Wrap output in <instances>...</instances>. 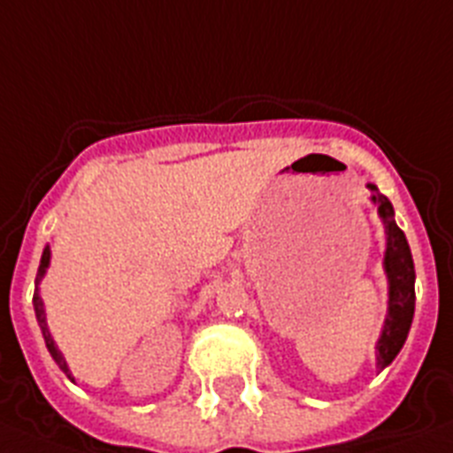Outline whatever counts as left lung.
<instances>
[{
    "instance_id": "1",
    "label": "left lung",
    "mask_w": 453,
    "mask_h": 453,
    "mask_svg": "<svg viewBox=\"0 0 453 453\" xmlns=\"http://www.w3.org/2000/svg\"><path fill=\"white\" fill-rule=\"evenodd\" d=\"M367 187L372 188L373 204H379V216L388 234V249H385L383 259V269L388 273V317L376 342V367L380 372L395 360L411 330L412 314H415V265H412L406 234L395 223L392 203L383 194H379V188L373 184H367Z\"/></svg>"
}]
</instances>
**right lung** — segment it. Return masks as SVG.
Returning a JSON list of instances; mask_svg holds the SVG:
<instances>
[{
  "instance_id": "right-lung-1",
  "label": "right lung",
  "mask_w": 453,
  "mask_h": 453,
  "mask_svg": "<svg viewBox=\"0 0 453 453\" xmlns=\"http://www.w3.org/2000/svg\"><path fill=\"white\" fill-rule=\"evenodd\" d=\"M50 246H45V250H42V257H41V266H38V275H36V294H34V312H36V319H38V326H41L42 330V337H45V344H47V351H50V356L54 357V363L58 365V369H61L65 376H68L70 380L73 379V373H70L68 369V363H65V357L61 356V351L57 349V344H54L52 335H50V328H47V319H45V308H42V298L41 294H38V282L45 278V271L47 266H50Z\"/></svg>"
}]
</instances>
